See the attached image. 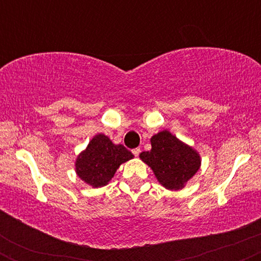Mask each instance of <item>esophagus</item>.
I'll use <instances>...</instances> for the list:
<instances>
[{"instance_id":"34e87169","label":"esophagus","mask_w":261,"mask_h":261,"mask_svg":"<svg viewBox=\"0 0 261 261\" xmlns=\"http://www.w3.org/2000/svg\"><path fill=\"white\" fill-rule=\"evenodd\" d=\"M133 153L135 154V157H139V154L141 153V148H140V147L134 148V149H133Z\"/></svg>"}]
</instances>
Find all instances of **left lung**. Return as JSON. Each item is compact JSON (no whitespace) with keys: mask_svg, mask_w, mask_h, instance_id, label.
I'll return each mask as SVG.
<instances>
[{"mask_svg":"<svg viewBox=\"0 0 261 261\" xmlns=\"http://www.w3.org/2000/svg\"><path fill=\"white\" fill-rule=\"evenodd\" d=\"M151 146V151L142 152L140 158L151 167L157 180L168 190L184 188L200 168L199 152L169 131L163 130L153 135Z\"/></svg>","mask_w":261,"mask_h":261,"instance_id":"8db88e82","label":"left lung"}]
</instances>
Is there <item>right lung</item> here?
<instances>
[{
    "label": "right lung",
    "instance_id": "right-lung-1",
    "mask_svg": "<svg viewBox=\"0 0 261 261\" xmlns=\"http://www.w3.org/2000/svg\"><path fill=\"white\" fill-rule=\"evenodd\" d=\"M134 154L122 145H114L103 134L95 135L85 151L76 160V173L93 188H101L112 180L122 163L133 160Z\"/></svg>",
    "mask_w": 261,
    "mask_h": 261
}]
</instances>
